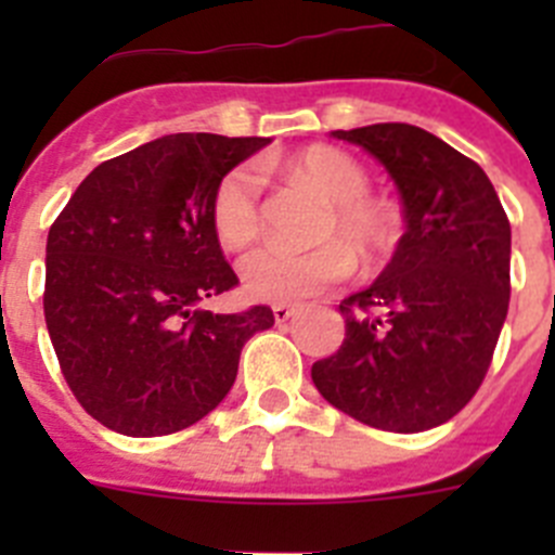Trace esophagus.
Returning <instances> with one entry per match:
<instances>
[{"mask_svg": "<svg viewBox=\"0 0 555 555\" xmlns=\"http://www.w3.org/2000/svg\"><path fill=\"white\" fill-rule=\"evenodd\" d=\"M272 313H274V322H278V325H288V322L297 317V308H294V306H274Z\"/></svg>", "mask_w": 555, "mask_h": 555, "instance_id": "esophagus-1", "label": "esophagus"}]
</instances>
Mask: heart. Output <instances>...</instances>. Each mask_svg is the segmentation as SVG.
<instances>
[{"mask_svg":"<svg viewBox=\"0 0 555 555\" xmlns=\"http://www.w3.org/2000/svg\"><path fill=\"white\" fill-rule=\"evenodd\" d=\"M292 180L311 185L327 199L320 238L311 249L278 244L253 249L238 263L242 286L263 302H300L336 286L352 272L350 244L361 258H377L395 244L400 217L395 205L370 197V175L356 158L333 146H308L283 160ZM210 224L228 249H242L261 230V178L253 166H235L219 180L210 199Z\"/></svg>","mask_w":555,"mask_h":555,"instance_id":"b5f03b06","label":"heart"}]
</instances>
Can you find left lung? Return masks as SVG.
<instances>
[{
    "instance_id": "1",
    "label": "left lung",
    "mask_w": 555,
    "mask_h": 555,
    "mask_svg": "<svg viewBox=\"0 0 555 555\" xmlns=\"http://www.w3.org/2000/svg\"><path fill=\"white\" fill-rule=\"evenodd\" d=\"M384 164L403 203L391 261L338 311L345 341L311 366L327 403L358 423L420 434L483 384L508 313L512 224L487 171L400 121L333 130Z\"/></svg>"
}]
</instances>
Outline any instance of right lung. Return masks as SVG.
Masks as SVG:
<instances>
[{"label": "right lung", "mask_w": 555, "mask_h": 555, "mask_svg": "<svg viewBox=\"0 0 555 555\" xmlns=\"http://www.w3.org/2000/svg\"><path fill=\"white\" fill-rule=\"evenodd\" d=\"M269 139L175 132L96 166L47 238L43 317L96 423L166 436L217 409L267 306L199 308L238 283L210 224L219 180Z\"/></svg>", "instance_id": "obj_1"}]
</instances>
